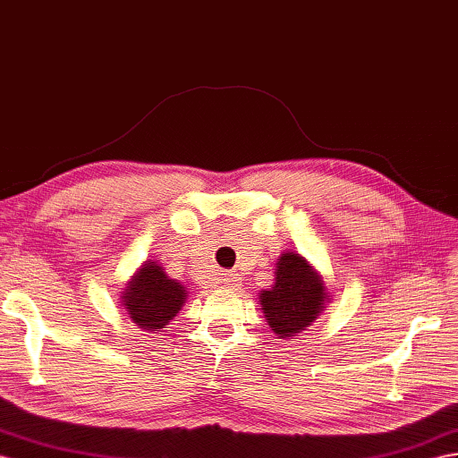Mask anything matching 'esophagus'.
Instances as JSON below:
<instances>
[{
    "label": "esophagus",
    "mask_w": 458,
    "mask_h": 458,
    "mask_svg": "<svg viewBox=\"0 0 458 458\" xmlns=\"http://www.w3.org/2000/svg\"><path fill=\"white\" fill-rule=\"evenodd\" d=\"M225 286H226V288H230V290H236V288L240 286V278H238V275H228V276L225 278Z\"/></svg>",
    "instance_id": "esophagus-1"
}]
</instances>
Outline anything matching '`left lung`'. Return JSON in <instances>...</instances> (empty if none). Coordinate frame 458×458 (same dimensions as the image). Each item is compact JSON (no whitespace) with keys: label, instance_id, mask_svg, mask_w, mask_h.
Wrapping results in <instances>:
<instances>
[{"label":"left lung","instance_id":"obj_1","mask_svg":"<svg viewBox=\"0 0 458 458\" xmlns=\"http://www.w3.org/2000/svg\"><path fill=\"white\" fill-rule=\"evenodd\" d=\"M331 300L323 275L298 251L280 253L273 286L259 292L267 325L284 341L306 331Z\"/></svg>","mask_w":458,"mask_h":458}]
</instances>
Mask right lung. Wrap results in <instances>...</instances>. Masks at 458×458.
Segmentation results:
<instances>
[{"label": "right lung", "instance_id": "1", "mask_svg": "<svg viewBox=\"0 0 458 458\" xmlns=\"http://www.w3.org/2000/svg\"><path fill=\"white\" fill-rule=\"evenodd\" d=\"M187 288L170 278L162 263L145 261L120 292V303L137 329L158 331L185 306Z\"/></svg>", "mask_w": 458, "mask_h": 458}]
</instances>
